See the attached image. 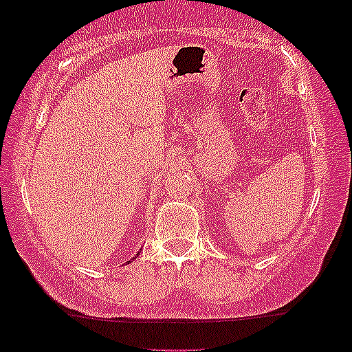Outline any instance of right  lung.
<instances>
[{
  "label": "right lung",
  "instance_id": "1",
  "mask_svg": "<svg viewBox=\"0 0 352 352\" xmlns=\"http://www.w3.org/2000/svg\"><path fill=\"white\" fill-rule=\"evenodd\" d=\"M132 260H135V256H134V258H132ZM127 263H129V261H127Z\"/></svg>",
  "mask_w": 352,
  "mask_h": 352
}]
</instances>
